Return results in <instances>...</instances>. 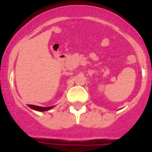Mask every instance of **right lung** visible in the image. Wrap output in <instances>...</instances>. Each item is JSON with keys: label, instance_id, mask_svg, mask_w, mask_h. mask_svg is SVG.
<instances>
[{"label": "right lung", "instance_id": "right-lung-1", "mask_svg": "<svg viewBox=\"0 0 152 152\" xmlns=\"http://www.w3.org/2000/svg\"><path fill=\"white\" fill-rule=\"evenodd\" d=\"M31 109H33L34 110L36 111H40V112H44V111L49 110L50 109L53 108L54 107H39V106H35V105H28Z\"/></svg>", "mask_w": 152, "mask_h": 152}]
</instances>
